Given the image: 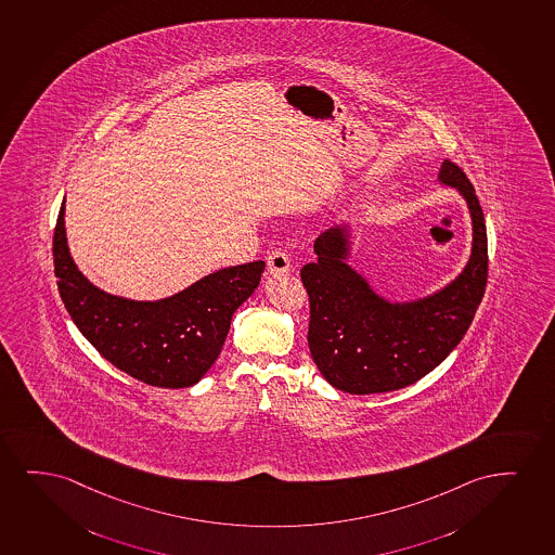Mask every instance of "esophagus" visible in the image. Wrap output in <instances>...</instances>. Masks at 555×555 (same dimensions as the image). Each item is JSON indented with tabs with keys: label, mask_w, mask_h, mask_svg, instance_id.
Wrapping results in <instances>:
<instances>
[{
	"label": "esophagus",
	"mask_w": 555,
	"mask_h": 555,
	"mask_svg": "<svg viewBox=\"0 0 555 555\" xmlns=\"http://www.w3.org/2000/svg\"><path fill=\"white\" fill-rule=\"evenodd\" d=\"M267 267H269V271L271 273H288L289 267H292V259H289V254L286 250H281V248H276L273 253L269 254V258H267Z\"/></svg>",
	"instance_id": "obj_1"
}]
</instances>
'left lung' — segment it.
<instances>
[{
	"instance_id": "left-lung-1",
	"label": "left lung",
	"mask_w": 555,
	"mask_h": 555,
	"mask_svg": "<svg viewBox=\"0 0 555 555\" xmlns=\"http://www.w3.org/2000/svg\"><path fill=\"white\" fill-rule=\"evenodd\" d=\"M439 179L457 188L473 218V253L463 273L435 296L391 305L346 266L340 228L314 243L318 261L301 269L309 294L310 356L333 388L353 396L411 386L460 345L488 284V233L475 186L457 164L444 159Z\"/></svg>"
}]
</instances>
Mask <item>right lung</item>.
Listing matches in <instances>:
<instances>
[{
  "mask_svg": "<svg viewBox=\"0 0 555 555\" xmlns=\"http://www.w3.org/2000/svg\"><path fill=\"white\" fill-rule=\"evenodd\" d=\"M64 203L52 238L60 297L79 332L124 373L156 388H188L212 367L233 312L253 296L263 261L228 267L177 296L131 301L95 288L73 263Z\"/></svg>",
  "mask_w": 555,
  "mask_h": 555,
  "instance_id": "obj_1",
  "label": "right lung"
}]
</instances>
